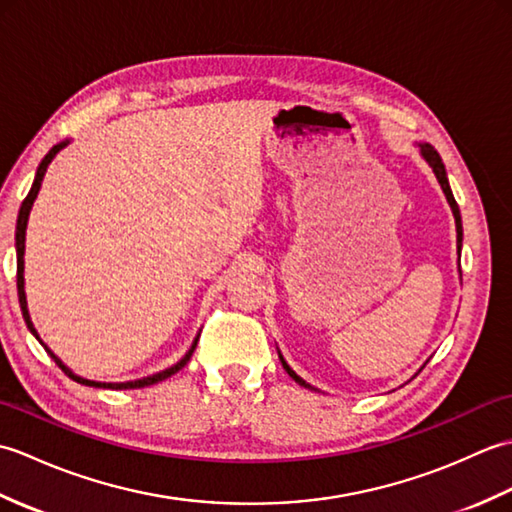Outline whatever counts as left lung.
Wrapping results in <instances>:
<instances>
[{"mask_svg": "<svg viewBox=\"0 0 512 512\" xmlns=\"http://www.w3.org/2000/svg\"><path fill=\"white\" fill-rule=\"evenodd\" d=\"M420 151H422L424 160H427L429 165H431L433 173H436V178H438V182H440V187H442L444 195H447V200H449V204H451V211H453V217H455V228H458V248H462V217H460L458 202H455V198H453V191H451V187H449V180H447V169H444V162H442V158H440L438 151L433 149L431 145H420ZM279 358H281V365H284V369H286L288 376H290L292 380H297V383H299L301 387H308V389H312V391H317V389H314L312 385H308L306 380L299 378L295 372H292V369L288 367V363L284 361V356H279Z\"/></svg>", "mask_w": 512, "mask_h": 512, "instance_id": "left-lung-1", "label": "left lung"}]
</instances>
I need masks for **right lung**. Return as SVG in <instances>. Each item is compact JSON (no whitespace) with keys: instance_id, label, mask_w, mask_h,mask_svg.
Instances as JSON below:
<instances>
[{"instance_id":"add662e5","label":"right lung","mask_w":512,"mask_h":512,"mask_svg":"<svg viewBox=\"0 0 512 512\" xmlns=\"http://www.w3.org/2000/svg\"><path fill=\"white\" fill-rule=\"evenodd\" d=\"M65 145L68 143H59V145H54L48 154H46V158L41 160V165H39V169H37V176H35V182H32V189H30V193L26 195V200L21 202V209H19V217H17V233H15V239H17V295H19V306H21V312H24V319H26V325H28V330L37 336V330L32 328V321H30V317H28V308H26V292H24V244H26V224H28V215H30V209H32V202H35V198H37V193H39V189H41V180H43V176H46V169H48V165L52 162V158L59 154V149H63ZM39 339V336H37ZM198 339H200V334H198ZM198 339L193 341V345H191V350L187 352V356L182 358L180 363H176L173 367H169V369H165V372H158V374H154V376H147V378H140V380H129V383H94V380H85V378H81V376H76V374H72L68 367H65L57 356H54L48 347V354L54 358V363H57L65 374H68L72 380H76V383H81V385H88V387H103V389H138V387H149V385H154V383H160V380H165V378H169V376H173L176 372H180V369L189 363V358H191V354H193V350H195V345H198Z\"/></svg>"}]
</instances>
